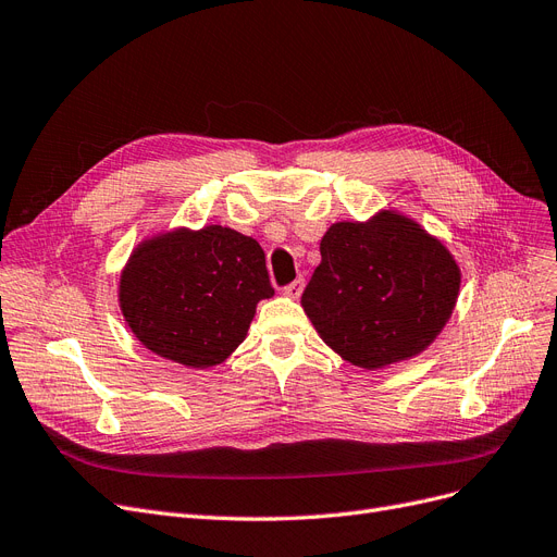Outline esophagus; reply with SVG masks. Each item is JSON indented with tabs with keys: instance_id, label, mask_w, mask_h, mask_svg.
<instances>
[{
	"instance_id": "34e87169",
	"label": "esophagus",
	"mask_w": 557,
	"mask_h": 557,
	"mask_svg": "<svg viewBox=\"0 0 557 557\" xmlns=\"http://www.w3.org/2000/svg\"><path fill=\"white\" fill-rule=\"evenodd\" d=\"M302 284H305L302 277H298V280L292 282L289 286H284L282 294H284L286 298H294V300H296V298H300V294H302Z\"/></svg>"
}]
</instances>
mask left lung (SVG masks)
<instances>
[{
	"mask_svg": "<svg viewBox=\"0 0 557 557\" xmlns=\"http://www.w3.org/2000/svg\"><path fill=\"white\" fill-rule=\"evenodd\" d=\"M461 268L422 224L383 209L367 222H335L302 310L337 356L383 369L420 356L449 321Z\"/></svg>",
	"mask_w": 557,
	"mask_h": 557,
	"instance_id": "obj_1",
	"label": "left lung"
}]
</instances>
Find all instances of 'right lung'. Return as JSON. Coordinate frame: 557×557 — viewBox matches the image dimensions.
I'll list each match as a JSON object with an SVG mask.
<instances>
[{"label": "right lung", "mask_w": 557, "mask_h": 557, "mask_svg": "<svg viewBox=\"0 0 557 557\" xmlns=\"http://www.w3.org/2000/svg\"><path fill=\"white\" fill-rule=\"evenodd\" d=\"M273 296L261 245L222 224L144 238L119 277V307L133 335L151 354L193 369L230 358L257 302Z\"/></svg>", "instance_id": "1"}]
</instances>
